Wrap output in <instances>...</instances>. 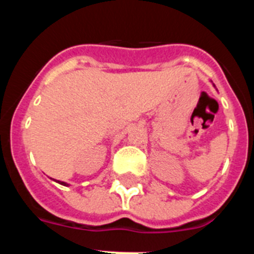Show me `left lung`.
<instances>
[{
	"label": "left lung",
	"instance_id": "obj_1",
	"mask_svg": "<svg viewBox=\"0 0 254 254\" xmlns=\"http://www.w3.org/2000/svg\"><path fill=\"white\" fill-rule=\"evenodd\" d=\"M214 86H215V85H214Z\"/></svg>",
	"mask_w": 254,
	"mask_h": 254
}]
</instances>
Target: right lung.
Segmentation results:
<instances>
[{"instance_id":"right-lung-1","label":"right lung","mask_w":254,"mask_h":254,"mask_svg":"<svg viewBox=\"0 0 254 254\" xmlns=\"http://www.w3.org/2000/svg\"><path fill=\"white\" fill-rule=\"evenodd\" d=\"M58 183H60V185H62V186H68L67 185V183H64V182H61V181H57Z\"/></svg>"}]
</instances>
